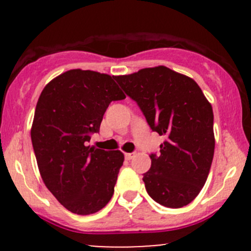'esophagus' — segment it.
<instances>
[{"label": "esophagus", "mask_w": 251, "mask_h": 251, "mask_svg": "<svg viewBox=\"0 0 251 251\" xmlns=\"http://www.w3.org/2000/svg\"><path fill=\"white\" fill-rule=\"evenodd\" d=\"M134 155H135V153H125V158L127 160H131V159H133Z\"/></svg>", "instance_id": "obj_1"}]
</instances>
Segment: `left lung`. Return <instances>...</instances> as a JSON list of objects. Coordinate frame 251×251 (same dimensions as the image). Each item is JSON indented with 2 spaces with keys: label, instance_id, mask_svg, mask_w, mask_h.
Listing matches in <instances>:
<instances>
[{
  "label": "left lung",
  "instance_id": "1",
  "mask_svg": "<svg viewBox=\"0 0 251 251\" xmlns=\"http://www.w3.org/2000/svg\"><path fill=\"white\" fill-rule=\"evenodd\" d=\"M138 103L152 131L165 135L160 154L152 153L143 180L150 197L166 208H181L197 197L215 151L211 103L191 77L165 66L114 76Z\"/></svg>",
  "mask_w": 251,
  "mask_h": 251
}]
</instances>
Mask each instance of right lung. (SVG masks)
Returning a JSON list of instances; mask_svg holds the SVG:
<instances>
[{
	"mask_svg": "<svg viewBox=\"0 0 251 251\" xmlns=\"http://www.w3.org/2000/svg\"><path fill=\"white\" fill-rule=\"evenodd\" d=\"M125 98L114 76L71 70L48 82L37 100L30 135L40 175L73 214L98 212L113 196L123 152L87 144L109 103Z\"/></svg>",
	"mask_w": 251,
	"mask_h": 251,
	"instance_id": "1",
	"label": "right lung"
}]
</instances>
